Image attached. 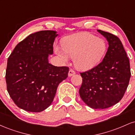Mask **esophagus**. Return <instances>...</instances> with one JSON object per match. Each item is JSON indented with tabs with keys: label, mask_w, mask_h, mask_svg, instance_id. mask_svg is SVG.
<instances>
[{
	"label": "esophagus",
	"mask_w": 135,
	"mask_h": 135,
	"mask_svg": "<svg viewBox=\"0 0 135 135\" xmlns=\"http://www.w3.org/2000/svg\"><path fill=\"white\" fill-rule=\"evenodd\" d=\"M74 74H75V71H74V70H72V69L70 70L69 72V76L71 77V76H72V75H74Z\"/></svg>",
	"instance_id": "obj_1"
}]
</instances>
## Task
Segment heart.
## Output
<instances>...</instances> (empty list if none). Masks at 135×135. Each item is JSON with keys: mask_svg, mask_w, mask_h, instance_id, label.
<instances>
[{"mask_svg": "<svg viewBox=\"0 0 135 135\" xmlns=\"http://www.w3.org/2000/svg\"><path fill=\"white\" fill-rule=\"evenodd\" d=\"M64 52L58 47L55 52L63 61L69 56L74 58L75 67L86 71L95 67L107 51V44L103 38L88 33H77L66 37L61 42Z\"/></svg>", "mask_w": 135, "mask_h": 135, "instance_id": "b5f03b06", "label": "heart"}]
</instances>
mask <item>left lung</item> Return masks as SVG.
I'll use <instances>...</instances> for the list:
<instances>
[{"label":"left lung","mask_w":135,"mask_h":135,"mask_svg":"<svg viewBox=\"0 0 135 135\" xmlns=\"http://www.w3.org/2000/svg\"><path fill=\"white\" fill-rule=\"evenodd\" d=\"M108 42L107 52L100 64L80 73L83 83L79 94L88 106L104 109L117 103L123 97L131 77L129 58L120 39L98 30Z\"/></svg>","instance_id":"1"}]
</instances>
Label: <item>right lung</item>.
<instances>
[{
	"mask_svg": "<svg viewBox=\"0 0 135 135\" xmlns=\"http://www.w3.org/2000/svg\"><path fill=\"white\" fill-rule=\"evenodd\" d=\"M56 31L30 34L16 45L7 60V90L18 107L40 112L53 101L59 84L68 77L69 69L48 61L53 53Z\"/></svg>",
	"mask_w": 135,
	"mask_h": 135,
	"instance_id": "1",
	"label": "right lung"
}]
</instances>
